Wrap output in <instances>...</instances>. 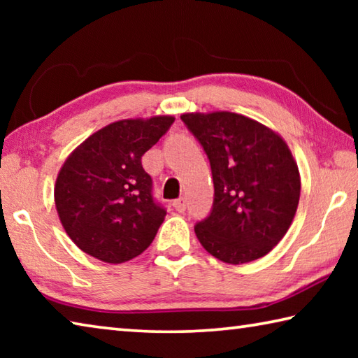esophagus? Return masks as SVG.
I'll return each instance as SVG.
<instances>
[{"label":"esophagus","mask_w":358,"mask_h":358,"mask_svg":"<svg viewBox=\"0 0 358 358\" xmlns=\"http://www.w3.org/2000/svg\"><path fill=\"white\" fill-rule=\"evenodd\" d=\"M172 205H173V208H175V210L180 211V213H183V211L186 210V201H185L183 197L178 199V201H175Z\"/></svg>","instance_id":"obj_1"}]
</instances>
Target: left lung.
<instances>
[{"mask_svg":"<svg viewBox=\"0 0 358 358\" xmlns=\"http://www.w3.org/2000/svg\"><path fill=\"white\" fill-rule=\"evenodd\" d=\"M181 120L213 175V210L194 227L201 245L232 265L266 256L286 235L300 201L299 166L286 141L234 112H189Z\"/></svg>","mask_w":358,"mask_h":358,"instance_id":"1","label":"left lung"}]
</instances>
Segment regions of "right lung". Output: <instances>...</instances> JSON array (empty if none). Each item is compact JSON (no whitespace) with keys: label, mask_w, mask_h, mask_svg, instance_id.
<instances>
[{"label":"right lung","mask_w":358,"mask_h":358,"mask_svg":"<svg viewBox=\"0 0 358 358\" xmlns=\"http://www.w3.org/2000/svg\"><path fill=\"white\" fill-rule=\"evenodd\" d=\"M175 117L118 120L66 157L55 181V207L69 238L107 264H123L147 250L166 210L151 196L142 156Z\"/></svg>","instance_id":"obj_1"}]
</instances>
